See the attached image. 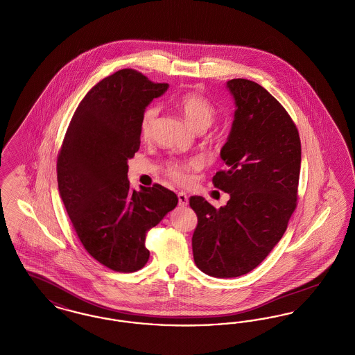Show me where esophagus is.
I'll return each instance as SVG.
<instances>
[{
	"label": "esophagus",
	"mask_w": 355,
	"mask_h": 355,
	"mask_svg": "<svg viewBox=\"0 0 355 355\" xmlns=\"http://www.w3.org/2000/svg\"><path fill=\"white\" fill-rule=\"evenodd\" d=\"M177 197H178V205L180 206H186L187 203H189V197H187V194L186 193H178L177 194Z\"/></svg>",
	"instance_id": "obj_1"
}]
</instances>
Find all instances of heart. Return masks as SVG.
<instances>
[{"instance_id": "obj_1", "label": "heart", "mask_w": 355, "mask_h": 355, "mask_svg": "<svg viewBox=\"0 0 355 355\" xmlns=\"http://www.w3.org/2000/svg\"><path fill=\"white\" fill-rule=\"evenodd\" d=\"M175 106L182 113L189 125L197 132H205L207 128L211 126L217 117L216 106L206 97H203L202 94L194 92H187L180 96L175 101ZM157 116L158 109L155 106L145 109V112L142 113L139 122V132L142 138H149L152 135ZM198 168L200 161L191 158L187 161H171L166 165L165 171L171 181L178 185H186L190 181V173Z\"/></svg>"}]
</instances>
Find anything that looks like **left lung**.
<instances>
[{"mask_svg": "<svg viewBox=\"0 0 355 355\" xmlns=\"http://www.w3.org/2000/svg\"><path fill=\"white\" fill-rule=\"evenodd\" d=\"M227 87L236 109L220 149L225 169L213 184L230 200L220 209L200 196L189 200L198 218L194 262L217 278L248 274L279 242L297 207L301 170V139L286 109L250 80L234 78Z\"/></svg>", "mask_w": 355, "mask_h": 355, "instance_id": "1", "label": "left lung"}]
</instances>
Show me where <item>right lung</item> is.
<instances>
[{
    "label": "right lung",
    "instance_id": "add662e5",
    "mask_svg": "<svg viewBox=\"0 0 355 355\" xmlns=\"http://www.w3.org/2000/svg\"><path fill=\"white\" fill-rule=\"evenodd\" d=\"M168 87L135 69L103 78L80 102L58 153V190L71 225L85 250L112 270L146 265L148 232L178 203L164 186L135 191L128 180L142 113Z\"/></svg>",
    "mask_w": 355,
    "mask_h": 355
}]
</instances>
